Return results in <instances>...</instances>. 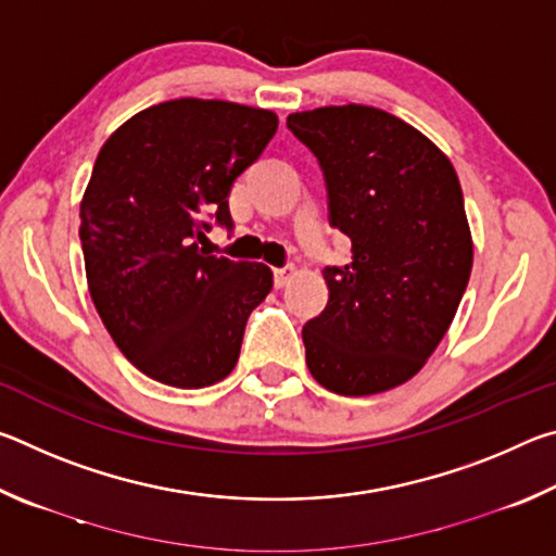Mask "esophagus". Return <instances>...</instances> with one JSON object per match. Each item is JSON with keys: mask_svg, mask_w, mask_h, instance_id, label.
<instances>
[{"mask_svg": "<svg viewBox=\"0 0 556 556\" xmlns=\"http://www.w3.org/2000/svg\"><path fill=\"white\" fill-rule=\"evenodd\" d=\"M299 275V269L296 267H281V269H275V285L281 289V287H287L291 279H294Z\"/></svg>", "mask_w": 556, "mask_h": 556, "instance_id": "1", "label": "esophagus"}]
</instances>
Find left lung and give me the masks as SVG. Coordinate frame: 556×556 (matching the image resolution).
I'll return each instance as SVG.
<instances>
[{
    "label": "left lung",
    "instance_id": "8db88e82",
    "mask_svg": "<svg viewBox=\"0 0 556 556\" xmlns=\"http://www.w3.org/2000/svg\"><path fill=\"white\" fill-rule=\"evenodd\" d=\"M318 156L331 223L353 262L326 267L328 304L301 331L314 380L365 397L412 380L446 336L473 267L464 193L448 156L370 105L287 117Z\"/></svg>",
    "mask_w": 556,
    "mask_h": 556
}]
</instances>
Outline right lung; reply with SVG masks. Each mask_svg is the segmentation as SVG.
I'll use <instances>...</instances> for the list:
<instances>
[{"mask_svg": "<svg viewBox=\"0 0 556 556\" xmlns=\"http://www.w3.org/2000/svg\"><path fill=\"white\" fill-rule=\"evenodd\" d=\"M271 110L178 98L112 131L80 201L88 289L127 361L168 388L201 390L238 363L244 324L275 275L213 257L230 186L275 137Z\"/></svg>", "mask_w": 556, "mask_h": 556, "instance_id": "add662e5", "label": "right lung"}]
</instances>
